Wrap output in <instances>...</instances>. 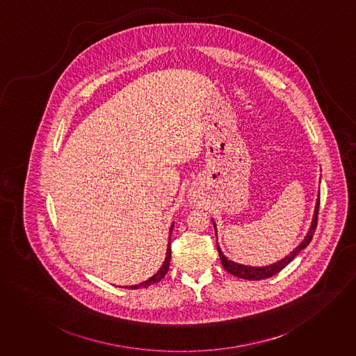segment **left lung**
Returning a JSON list of instances; mask_svg holds the SVG:
<instances>
[{
	"label": "left lung",
	"instance_id": "obj_1",
	"mask_svg": "<svg viewBox=\"0 0 356 356\" xmlns=\"http://www.w3.org/2000/svg\"><path fill=\"white\" fill-rule=\"evenodd\" d=\"M318 211H319V197L316 199V211H314V217H313V222H312V227L309 229V234L305 237V240L288 255L285 257L284 259L278 261L276 264H272L269 266H261V268H255V266H245V265H240L236 264L231 259H228L224 252L221 251L218 243H217V250H218V254H220V259H221V264L224 266V269L227 272H229L231 275L238 277V278H244V280H264V278H269V277L275 276L278 272H281L303 248H306L312 238L314 236V232H316V221H318ZM214 225V229H216V224L213 222ZM217 234V231H216Z\"/></svg>",
	"mask_w": 356,
	"mask_h": 356
}]
</instances>
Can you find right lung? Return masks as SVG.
<instances>
[{"mask_svg":"<svg viewBox=\"0 0 356 356\" xmlns=\"http://www.w3.org/2000/svg\"><path fill=\"white\" fill-rule=\"evenodd\" d=\"M172 229H173V225L170 227V232H169V241H168V248H166V257H165V261H163V264H162V266L159 268V272L154 275L153 277H150L149 280H146V281H143V282H140V284H136V285H131L129 288L131 289H138V288H147L149 285H153V284H156V282H159L161 281L165 275L168 273V270H169V264H170V257H172V250H170V236H172Z\"/></svg>","mask_w":356,"mask_h":356,"instance_id":"1","label":"right lung"}]
</instances>
